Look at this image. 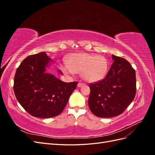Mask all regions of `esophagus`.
Returning <instances> with one entry per match:
<instances>
[{"instance_id":"34e87169","label":"esophagus","mask_w":155,"mask_h":155,"mask_svg":"<svg viewBox=\"0 0 155 155\" xmlns=\"http://www.w3.org/2000/svg\"><path fill=\"white\" fill-rule=\"evenodd\" d=\"M83 85H85V83H83L82 82H79L78 84V87H83Z\"/></svg>"}]
</instances>
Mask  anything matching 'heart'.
Masks as SVG:
<instances>
[{"mask_svg": "<svg viewBox=\"0 0 155 155\" xmlns=\"http://www.w3.org/2000/svg\"><path fill=\"white\" fill-rule=\"evenodd\" d=\"M67 65L61 66L65 73H81L82 78L88 82H97L107 74L109 63L102 55L87 53L75 54L67 59Z\"/></svg>", "mask_w": 155, "mask_h": 155, "instance_id": "1", "label": "heart"}]
</instances>
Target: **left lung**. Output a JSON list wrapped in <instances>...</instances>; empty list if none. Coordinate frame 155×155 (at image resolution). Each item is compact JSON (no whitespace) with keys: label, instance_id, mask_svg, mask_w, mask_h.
<instances>
[{"label":"left lung","instance_id":"left-lung-1","mask_svg":"<svg viewBox=\"0 0 155 155\" xmlns=\"http://www.w3.org/2000/svg\"><path fill=\"white\" fill-rule=\"evenodd\" d=\"M113 61L105 79L90 84L88 104L92 113L101 118L121 114L136 95V72L126 59L112 55Z\"/></svg>","mask_w":155,"mask_h":155}]
</instances>
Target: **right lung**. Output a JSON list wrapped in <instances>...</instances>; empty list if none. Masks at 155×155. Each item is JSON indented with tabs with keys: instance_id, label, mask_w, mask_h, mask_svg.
<instances>
[{
	"instance_id": "add662e5",
	"label": "right lung",
	"mask_w": 155,
	"mask_h": 155,
	"mask_svg": "<svg viewBox=\"0 0 155 155\" xmlns=\"http://www.w3.org/2000/svg\"><path fill=\"white\" fill-rule=\"evenodd\" d=\"M50 61L45 51L28 56L14 77L13 91L17 101L37 118H48L61 113L78 83H65L46 73Z\"/></svg>"
}]
</instances>
